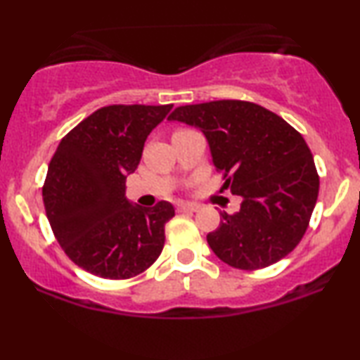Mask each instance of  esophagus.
Segmentation results:
<instances>
[{
    "mask_svg": "<svg viewBox=\"0 0 360 360\" xmlns=\"http://www.w3.org/2000/svg\"><path fill=\"white\" fill-rule=\"evenodd\" d=\"M176 211H180V213H195V211H198V206L191 203H180L176 205Z\"/></svg>",
    "mask_w": 360,
    "mask_h": 360,
    "instance_id": "34e87169",
    "label": "esophagus"
}]
</instances>
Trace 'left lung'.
Returning <instances> with one entry per match:
<instances>
[{"instance_id":"obj_1","label":"left lung","mask_w":360,"mask_h":360,"mask_svg":"<svg viewBox=\"0 0 360 360\" xmlns=\"http://www.w3.org/2000/svg\"><path fill=\"white\" fill-rule=\"evenodd\" d=\"M203 132L223 188L243 198L206 236L231 267L257 270L288 255L308 228L319 191L311 150L287 121L249 101L180 106L169 116Z\"/></svg>"}]
</instances>
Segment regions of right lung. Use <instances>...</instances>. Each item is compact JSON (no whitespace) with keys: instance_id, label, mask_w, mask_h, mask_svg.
<instances>
[{"instance_id":"1","label":"right lung","mask_w":360,"mask_h":360,"mask_svg":"<svg viewBox=\"0 0 360 360\" xmlns=\"http://www.w3.org/2000/svg\"><path fill=\"white\" fill-rule=\"evenodd\" d=\"M174 105H112L73 127L58 144L42 188L47 219L73 264L96 277L122 280L159 259L169 201L142 208L126 198L147 136Z\"/></svg>"}]
</instances>
